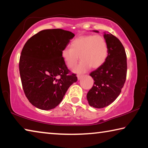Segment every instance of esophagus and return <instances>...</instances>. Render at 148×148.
Wrapping results in <instances>:
<instances>
[{"mask_svg": "<svg viewBox=\"0 0 148 148\" xmlns=\"http://www.w3.org/2000/svg\"><path fill=\"white\" fill-rule=\"evenodd\" d=\"M84 76V75H78V76H77V79H80L82 77H83Z\"/></svg>", "mask_w": 148, "mask_h": 148, "instance_id": "obj_1", "label": "esophagus"}]
</instances>
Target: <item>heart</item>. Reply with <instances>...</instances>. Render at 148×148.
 I'll use <instances>...</instances> for the list:
<instances>
[{
    "label": "heart",
    "mask_w": 148,
    "mask_h": 148,
    "mask_svg": "<svg viewBox=\"0 0 148 148\" xmlns=\"http://www.w3.org/2000/svg\"><path fill=\"white\" fill-rule=\"evenodd\" d=\"M71 47L61 51L64 63L70 69L76 66L79 56L82 60L76 72H84L90 67L97 69L104 63L108 55L106 40L102 35L87 34L77 36L71 44Z\"/></svg>",
    "instance_id": "heart-1"
}]
</instances>
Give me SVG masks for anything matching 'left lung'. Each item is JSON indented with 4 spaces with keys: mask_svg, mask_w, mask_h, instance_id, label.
<instances>
[{
    "mask_svg": "<svg viewBox=\"0 0 148 148\" xmlns=\"http://www.w3.org/2000/svg\"><path fill=\"white\" fill-rule=\"evenodd\" d=\"M104 33L108 55L104 63L90 73L95 82L87 94L89 105L96 108L109 106L117 98L127 77V55L123 46L114 35L107 32Z\"/></svg>",
    "mask_w": 148,
    "mask_h": 148,
    "instance_id": "obj_1",
    "label": "left lung"
}]
</instances>
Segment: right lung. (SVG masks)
<instances>
[{
	"mask_svg": "<svg viewBox=\"0 0 148 148\" xmlns=\"http://www.w3.org/2000/svg\"><path fill=\"white\" fill-rule=\"evenodd\" d=\"M74 36L71 31L61 29L42 30L24 45L19 73L25 95L35 107L55 108L77 82L76 74L69 71L61 56V51Z\"/></svg>",
	"mask_w": 148,
	"mask_h": 148,
	"instance_id": "obj_1",
	"label": "right lung"
}]
</instances>
